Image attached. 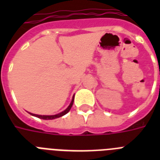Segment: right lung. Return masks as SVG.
<instances>
[{
	"mask_svg": "<svg viewBox=\"0 0 160 160\" xmlns=\"http://www.w3.org/2000/svg\"><path fill=\"white\" fill-rule=\"evenodd\" d=\"M74 99H75V95H73L72 97V100H71V102L70 104L69 105V106L66 108V109L64 110V111L60 112L59 114H54V115H41V114H32V113H30V114L31 115H33V116H36L37 118H40V119H57V118H60V117L63 116V115H65L68 113V112L70 111V109H71V107L73 105V102H74Z\"/></svg>",
	"mask_w": 160,
	"mask_h": 160,
	"instance_id": "obj_1",
	"label": "right lung"
}]
</instances>
